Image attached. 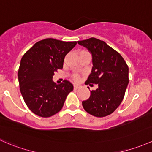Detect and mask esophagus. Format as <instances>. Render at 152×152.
Returning a JSON list of instances; mask_svg holds the SVG:
<instances>
[{"label": "esophagus", "instance_id": "1", "mask_svg": "<svg viewBox=\"0 0 152 152\" xmlns=\"http://www.w3.org/2000/svg\"><path fill=\"white\" fill-rule=\"evenodd\" d=\"M79 87H80V86H79V84H74V85H73V87H74V89H78Z\"/></svg>", "mask_w": 152, "mask_h": 152}]
</instances>
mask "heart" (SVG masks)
Wrapping results in <instances>:
<instances>
[{"instance_id": "obj_1", "label": "heart", "mask_w": 152, "mask_h": 152, "mask_svg": "<svg viewBox=\"0 0 152 152\" xmlns=\"http://www.w3.org/2000/svg\"><path fill=\"white\" fill-rule=\"evenodd\" d=\"M74 80L75 81H78L79 80V77L78 76H74Z\"/></svg>"}]
</instances>
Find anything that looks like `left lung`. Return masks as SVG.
<instances>
[{
    "mask_svg": "<svg viewBox=\"0 0 152 152\" xmlns=\"http://www.w3.org/2000/svg\"><path fill=\"white\" fill-rule=\"evenodd\" d=\"M86 47L92 58V71L86 84L97 85L90 91V96L82 101L87 113L97 117L112 114L124 98L129 83V68L123 57L106 43L95 38L79 41ZM89 88V87H88Z\"/></svg>",
    "mask_w": 152,
    "mask_h": 152,
    "instance_id": "8db88e82",
    "label": "left lung"
}]
</instances>
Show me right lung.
Segmentation results:
<instances>
[{
    "mask_svg": "<svg viewBox=\"0 0 152 152\" xmlns=\"http://www.w3.org/2000/svg\"><path fill=\"white\" fill-rule=\"evenodd\" d=\"M76 41L47 38L38 41L22 57L18 71L20 92L30 111L41 117H49L63 108L73 84L65 80L57 84L55 72L62 69L65 55Z\"/></svg>",
    "mask_w": 152,
    "mask_h": 152,
    "instance_id": "right-lung-1",
    "label": "right lung"
}]
</instances>
